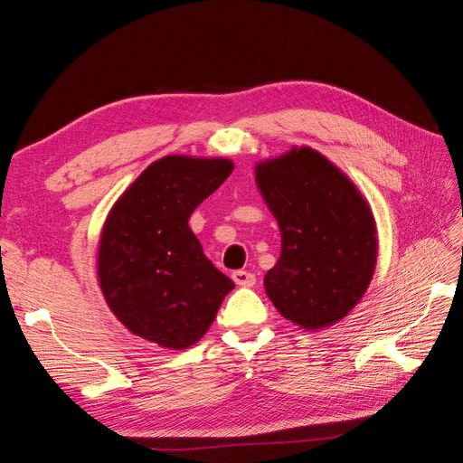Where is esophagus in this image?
Wrapping results in <instances>:
<instances>
[{"label": "esophagus", "mask_w": 463, "mask_h": 463, "mask_svg": "<svg viewBox=\"0 0 463 463\" xmlns=\"http://www.w3.org/2000/svg\"><path fill=\"white\" fill-rule=\"evenodd\" d=\"M232 279H233L237 286H241V288H253L255 282H257V278L250 274V272H245V270H235L232 274Z\"/></svg>", "instance_id": "34e87169"}]
</instances>
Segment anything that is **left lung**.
I'll use <instances>...</instances> for the list:
<instances>
[{
  "label": "left lung",
  "mask_w": 463,
  "mask_h": 463,
  "mask_svg": "<svg viewBox=\"0 0 463 463\" xmlns=\"http://www.w3.org/2000/svg\"><path fill=\"white\" fill-rule=\"evenodd\" d=\"M255 184L282 237L279 259L264 276L266 296L299 328L335 325L365 296L376 269L369 201L311 146L257 162Z\"/></svg>",
  "instance_id": "obj_1"
}]
</instances>
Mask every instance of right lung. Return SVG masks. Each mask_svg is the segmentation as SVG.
Instances as JSON below:
<instances>
[{
	"mask_svg": "<svg viewBox=\"0 0 463 463\" xmlns=\"http://www.w3.org/2000/svg\"><path fill=\"white\" fill-rule=\"evenodd\" d=\"M233 172L228 158L170 154L152 162L109 208L96 274L121 325L164 349H187L235 288L204 257L189 218Z\"/></svg>",
	"mask_w": 463,
	"mask_h": 463,
	"instance_id": "obj_1",
	"label": "right lung"
}]
</instances>
